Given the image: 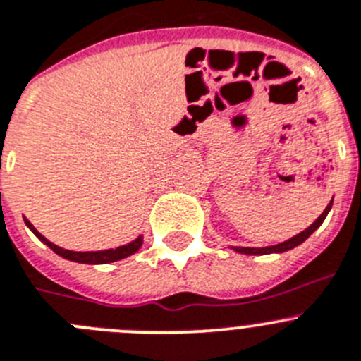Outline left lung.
<instances>
[{"label": "left lung", "instance_id": "obj_1", "mask_svg": "<svg viewBox=\"0 0 361 361\" xmlns=\"http://www.w3.org/2000/svg\"><path fill=\"white\" fill-rule=\"evenodd\" d=\"M331 206H333V200L327 204V207L324 209V213L320 214L315 221H313L308 229H304L302 233H299L297 236L290 238V240L283 241V243H277V245H270V247H261V249H256V247H231V249L236 250V252H240V254H249V256H263V254H274V252L279 254V252H286V250H290V249H295L297 245H300L302 241L308 240V238L312 236V234L315 233L320 226H322L324 218H326L327 213L331 211Z\"/></svg>", "mask_w": 361, "mask_h": 361}]
</instances>
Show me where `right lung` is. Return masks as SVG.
I'll use <instances>...</instances> for the list:
<instances>
[{
    "mask_svg": "<svg viewBox=\"0 0 361 361\" xmlns=\"http://www.w3.org/2000/svg\"><path fill=\"white\" fill-rule=\"evenodd\" d=\"M25 224L28 226V229L42 241V243H46V245L53 250V252L59 254V256H62V257H66V259H69V261H77V263H85V264L114 263V261H120V259H123V257L132 256V254L137 252V250L141 249V245H143V236H137L134 241L127 243V245L116 247V249L97 250V252H75V250L62 249V247L55 245V243H51V241L46 240V238L42 236V234L39 233V231L35 229V227L32 226L28 220H26V218H25Z\"/></svg>",
    "mask_w": 361,
    "mask_h": 361,
    "instance_id": "1",
    "label": "right lung"
}]
</instances>
